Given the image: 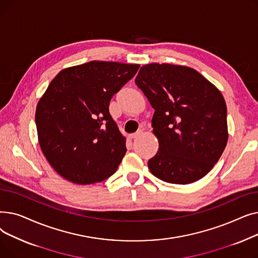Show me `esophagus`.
I'll return each mask as SVG.
<instances>
[{
  "instance_id": "esophagus-1",
  "label": "esophagus",
  "mask_w": 258,
  "mask_h": 258,
  "mask_svg": "<svg viewBox=\"0 0 258 258\" xmlns=\"http://www.w3.org/2000/svg\"><path fill=\"white\" fill-rule=\"evenodd\" d=\"M142 134V132L141 131H139V132H137V133H135V134H132L131 135V136H130V139L131 140H134V139H137L139 136H140V135Z\"/></svg>"
}]
</instances>
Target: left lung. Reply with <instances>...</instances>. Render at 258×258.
<instances>
[{
    "instance_id": "left-lung-1",
    "label": "left lung",
    "mask_w": 258,
    "mask_h": 258,
    "mask_svg": "<svg viewBox=\"0 0 258 258\" xmlns=\"http://www.w3.org/2000/svg\"><path fill=\"white\" fill-rule=\"evenodd\" d=\"M155 110L159 151L148 160L158 179L189 184L206 175L228 141L222 93L195 69L168 63L141 67L135 79Z\"/></svg>"
}]
</instances>
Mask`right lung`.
Here are the masks:
<instances>
[{"label": "right lung", "mask_w": 258, "mask_h": 258, "mask_svg": "<svg viewBox=\"0 0 258 258\" xmlns=\"http://www.w3.org/2000/svg\"><path fill=\"white\" fill-rule=\"evenodd\" d=\"M139 67L94 60L51 81L37 103L35 123L40 148L62 178L88 185L115 173L126 147L108 105Z\"/></svg>", "instance_id": "right-lung-1"}]
</instances>
